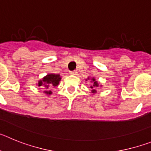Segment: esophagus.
<instances>
[{"mask_svg":"<svg viewBox=\"0 0 151 151\" xmlns=\"http://www.w3.org/2000/svg\"><path fill=\"white\" fill-rule=\"evenodd\" d=\"M69 73H70L71 75H77V73H77L76 70H73V71H71Z\"/></svg>","mask_w":151,"mask_h":151,"instance_id":"esophagus-1","label":"esophagus"}]
</instances>
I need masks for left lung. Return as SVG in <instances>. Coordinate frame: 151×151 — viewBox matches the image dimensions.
I'll return each instance as SVG.
<instances>
[{
	"mask_svg": "<svg viewBox=\"0 0 151 151\" xmlns=\"http://www.w3.org/2000/svg\"><path fill=\"white\" fill-rule=\"evenodd\" d=\"M92 80H93V82H94V84H93V85H92V86H91V88H94L93 90H92V92H93V93H95L96 91L94 88H96L97 87H98V84H97V82H96L94 78H93Z\"/></svg>",
	"mask_w": 151,
	"mask_h": 151,
	"instance_id": "left-lung-1",
	"label": "left lung"
}]
</instances>
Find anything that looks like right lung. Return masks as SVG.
<instances>
[{
  "mask_svg": "<svg viewBox=\"0 0 151 151\" xmlns=\"http://www.w3.org/2000/svg\"><path fill=\"white\" fill-rule=\"evenodd\" d=\"M60 79L61 78L60 77V75L49 74L45 76L43 79L38 82V86H42L44 88L47 90L52 87L57 86ZM45 93L47 94H50L52 92L50 91H45Z\"/></svg>",
  "mask_w": 151,
  "mask_h": 151,
  "instance_id": "add662e5",
  "label": "right lung"
}]
</instances>
